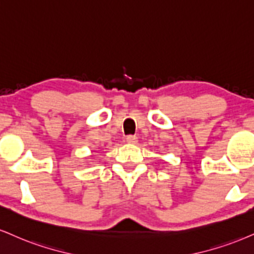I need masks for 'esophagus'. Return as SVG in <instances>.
<instances>
[{"label": "esophagus", "instance_id": "obj_1", "mask_svg": "<svg viewBox=\"0 0 254 254\" xmlns=\"http://www.w3.org/2000/svg\"><path fill=\"white\" fill-rule=\"evenodd\" d=\"M127 142L131 143V144H136V143H137V136H133V135L127 136Z\"/></svg>", "mask_w": 254, "mask_h": 254}]
</instances>
